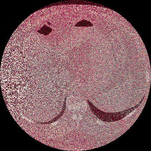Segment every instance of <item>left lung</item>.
<instances>
[{
    "mask_svg": "<svg viewBox=\"0 0 151 151\" xmlns=\"http://www.w3.org/2000/svg\"><path fill=\"white\" fill-rule=\"evenodd\" d=\"M88 105L91 107L90 109L94 112V113L96 114L97 117L100 119L105 121V122H114V121H118L119 120L123 118L128 114H129L136 107H137L138 105H134L132 108H129L128 109L122 111H119L116 113H109V112H105L101 109L100 110L97 108L96 106H95L94 104L91 102H90L88 101Z\"/></svg>",
    "mask_w": 151,
    "mask_h": 151,
    "instance_id": "obj_1",
    "label": "left lung"
}]
</instances>
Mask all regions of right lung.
<instances>
[{
  "mask_svg": "<svg viewBox=\"0 0 151 151\" xmlns=\"http://www.w3.org/2000/svg\"><path fill=\"white\" fill-rule=\"evenodd\" d=\"M65 102H64V104H63V108L62 110H61V111H60V114H58L57 115V116L56 117H55L53 119L51 120H50V121H48V122H47V123H45V122H43V123H42L41 124H44V123H51L52 122H55V121H56V120H57L58 119H59L60 118V117L63 114V113H64V111H65V108H66V101H64Z\"/></svg>",
  "mask_w": 151,
  "mask_h": 151,
  "instance_id": "obj_1",
  "label": "right lung"
}]
</instances>
